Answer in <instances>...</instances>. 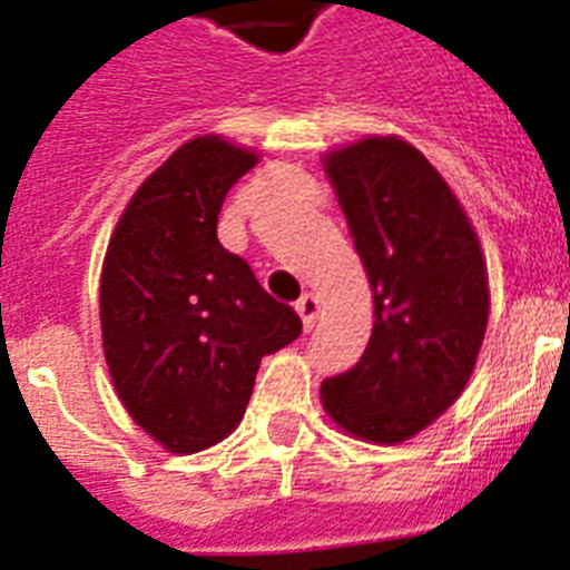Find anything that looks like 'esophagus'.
I'll return each instance as SVG.
<instances>
[{
  "mask_svg": "<svg viewBox=\"0 0 570 570\" xmlns=\"http://www.w3.org/2000/svg\"><path fill=\"white\" fill-rule=\"evenodd\" d=\"M295 309H298L301 321H304V330H313L315 318H318V298H315L313 292H304L298 304H295Z\"/></svg>",
  "mask_w": 570,
  "mask_h": 570,
  "instance_id": "34e87169",
  "label": "esophagus"
}]
</instances>
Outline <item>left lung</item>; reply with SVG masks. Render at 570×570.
Here are the masks:
<instances>
[{"mask_svg":"<svg viewBox=\"0 0 570 570\" xmlns=\"http://www.w3.org/2000/svg\"><path fill=\"white\" fill-rule=\"evenodd\" d=\"M370 286L373 335L353 370L321 384L338 428L404 442L462 395L491 292L482 246L444 177L399 137H367L324 160Z\"/></svg>","mask_w":570,"mask_h":570,"instance_id":"obj_1","label":"left lung"}]
</instances>
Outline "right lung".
Segmentation results:
<instances>
[{"label":"right lung","instance_id":"add662e5","mask_svg":"<svg viewBox=\"0 0 570 570\" xmlns=\"http://www.w3.org/2000/svg\"><path fill=\"white\" fill-rule=\"evenodd\" d=\"M257 163L224 137H195L135 191L108 240L100 321L114 390L171 453L232 433L261 358L301 335V318L217 240L226 195Z\"/></svg>","mask_w":570,"mask_h":570}]
</instances>
